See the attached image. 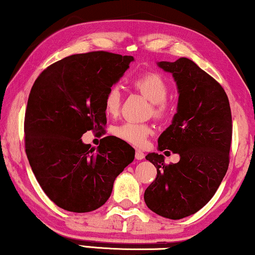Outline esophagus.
Instances as JSON below:
<instances>
[{
	"label": "esophagus",
	"mask_w": 255,
	"mask_h": 255,
	"mask_svg": "<svg viewBox=\"0 0 255 255\" xmlns=\"http://www.w3.org/2000/svg\"><path fill=\"white\" fill-rule=\"evenodd\" d=\"M145 158V153L140 151V149H135V159L142 160Z\"/></svg>",
	"instance_id": "esophagus-1"
}]
</instances>
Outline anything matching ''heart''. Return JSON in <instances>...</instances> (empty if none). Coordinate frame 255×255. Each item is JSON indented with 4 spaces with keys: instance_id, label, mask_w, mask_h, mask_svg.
<instances>
[{
    "instance_id": "b5f03b06",
    "label": "heart",
    "mask_w": 255,
    "mask_h": 255,
    "mask_svg": "<svg viewBox=\"0 0 255 255\" xmlns=\"http://www.w3.org/2000/svg\"><path fill=\"white\" fill-rule=\"evenodd\" d=\"M132 85L139 93H141L146 99L151 101V113L156 118H163L168 115L170 110L169 103L167 102V96L169 94L168 82L159 73L148 72L133 79ZM121 90L118 87L113 86L108 89L104 96L103 106L108 115L115 116L118 114L121 108ZM114 133L118 138L130 142L135 146H142L146 138L152 133V128L148 124L135 123V122H125L114 128Z\"/></svg>"
}]
</instances>
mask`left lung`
Here are the masks:
<instances>
[{
    "label": "left lung",
    "mask_w": 255,
    "mask_h": 255,
    "mask_svg": "<svg viewBox=\"0 0 255 255\" xmlns=\"http://www.w3.org/2000/svg\"><path fill=\"white\" fill-rule=\"evenodd\" d=\"M158 66L172 73L179 90L177 111L160 134L158 148L177 153L180 161L166 165L162 154L146 155L155 166L156 177L144 200L156 215L181 219L211 200L228 172L231 109L223 87L190 59L160 61Z\"/></svg>",
    "instance_id": "obj_1"
}]
</instances>
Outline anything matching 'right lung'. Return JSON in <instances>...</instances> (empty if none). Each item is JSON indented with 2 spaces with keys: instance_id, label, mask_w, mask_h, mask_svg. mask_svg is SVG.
I'll list each match as a JSON object with an SVG mask.
<instances>
[{
  "instance_id": "obj_1",
  "label": "right lung",
  "mask_w": 255,
  "mask_h": 255,
  "mask_svg": "<svg viewBox=\"0 0 255 255\" xmlns=\"http://www.w3.org/2000/svg\"><path fill=\"white\" fill-rule=\"evenodd\" d=\"M134 59L106 51L74 54L44 69L31 88L24 120L25 152L41 189L58 207L89 212L106 203L134 149L108 135L97 149L82 134L103 132V101Z\"/></svg>"
}]
</instances>
